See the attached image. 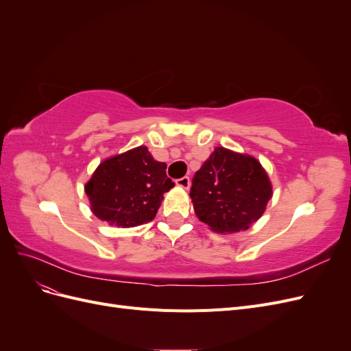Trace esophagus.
I'll use <instances>...</instances> for the list:
<instances>
[{
    "label": "esophagus",
    "instance_id": "34e87169",
    "mask_svg": "<svg viewBox=\"0 0 351 351\" xmlns=\"http://www.w3.org/2000/svg\"><path fill=\"white\" fill-rule=\"evenodd\" d=\"M176 184L178 186V187H182V189H189L190 187V178L189 177H182V178H178V180H176Z\"/></svg>",
    "mask_w": 351,
    "mask_h": 351
}]
</instances>
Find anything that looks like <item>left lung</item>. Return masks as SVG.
<instances>
[{
  "label": "left lung",
  "instance_id": "obj_1",
  "mask_svg": "<svg viewBox=\"0 0 351 351\" xmlns=\"http://www.w3.org/2000/svg\"><path fill=\"white\" fill-rule=\"evenodd\" d=\"M190 197L202 222L212 231L232 234L263 215L272 184L256 158L218 146L196 171Z\"/></svg>",
  "mask_w": 351,
  "mask_h": 351
}]
</instances>
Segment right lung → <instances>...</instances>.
Segmentation results:
<instances>
[{"mask_svg":"<svg viewBox=\"0 0 351 351\" xmlns=\"http://www.w3.org/2000/svg\"><path fill=\"white\" fill-rule=\"evenodd\" d=\"M165 169L146 146L104 159L84 184L93 215L121 228L152 221L164 193L174 187Z\"/></svg>","mask_w":351,"mask_h":351,"instance_id":"1","label":"right lung"}]
</instances>
